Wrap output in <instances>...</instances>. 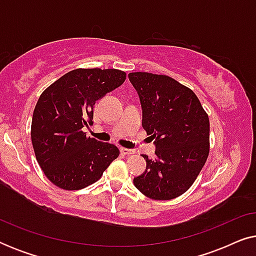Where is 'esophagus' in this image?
Returning a JSON list of instances; mask_svg holds the SVG:
<instances>
[{
  "instance_id": "esophagus-1",
  "label": "esophagus",
  "mask_w": 256,
  "mask_h": 256,
  "mask_svg": "<svg viewBox=\"0 0 256 256\" xmlns=\"http://www.w3.org/2000/svg\"><path fill=\"white\" fill-rule=\"evenodd\" d=\"M120 152L122 155H132V154H134V150L127 149V148H121Z\"/></svg>"
}]
</instances>
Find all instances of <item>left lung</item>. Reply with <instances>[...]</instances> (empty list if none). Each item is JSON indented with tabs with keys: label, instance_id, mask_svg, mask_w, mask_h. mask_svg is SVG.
<instances>
[{
	"label": "left lung",
	"instance_id": "obj_1",
	"mask_svg": "<svg viewBox=\"0 0 256 256\" xmlns=\"http://www.w3.org/2000/svg\"><path fill=\"white\" fill-rule=\"evenodd\" d=\"M142 106V127L155 138V157L134 178L140 192L169 200L186 192L210 152V120L194 90L164 74L129 73Z\"/></svg>",
	"mask_w": 256,
	"mask_h": 256
}]
</instances>
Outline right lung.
<instances>
[{
	"instance_id": "1",
	"label": "right lung",
	"mask_w": 256,
	"mask_h": 256,
	"mask_svg": "<svg viewBox=\"0 0 256 256\" xmlns=\"http://www.w3.org/2000/svg\"><path fill=\"white\" fill-rule=\"evenodd\" d=\"M126 72L116 68H76L43 93L34 107L31 141L48 180L62 190H80L96 183L118 158V146L87 138L96 101L121 86Z\"/></svg>"
}]
</instances>
